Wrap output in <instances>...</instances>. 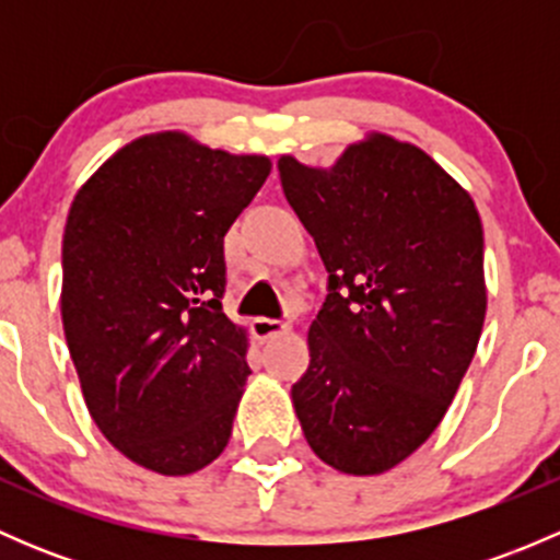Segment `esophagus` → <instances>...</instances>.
<instances>
[{
    "label": "esophagus",
    "instance_id": "obj_1",
    "mask_svg": "<svg viewBox=\"0 0 560 560\" xmlns=\"http://www.w3.org/2000/svg\"><path fill=\"white\" fill-rule=\"evenodd\" d=\"M287 330H290L287 322L268 319V316H257V319H252V336L257 338V341H270V338L281 336V332Z\"/></svg>",
    "mask_w": 560,
    "mask_h": 560
}]
</instances>
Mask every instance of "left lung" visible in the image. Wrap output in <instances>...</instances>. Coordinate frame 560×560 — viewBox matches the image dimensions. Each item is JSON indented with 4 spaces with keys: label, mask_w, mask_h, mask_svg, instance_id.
<instances>
[{
    "label": "left lung",
    "mask_w": 560,
    "mask_h": 560,
    "mask_svg": "<svg viewBox=\"0 0 560 560\" xmlns=\"http://www.w3.org/2000/svg\"><path fill=\"white\" fill-rule=\"evenodd\" d=\"M279 175L327 268L295 415L327 466L382 474L436 431L477 352L482 222L453 175L389 135L330 171L281 156Z\"/></svg>",
    "instance_id": "8db88e82"
}]
</instances>
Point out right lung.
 Returning a JSON list of instances; mask_svg holds the SVG:
<instances>
[{
	"label": "right lung",
	"instance_id": "right-lung-1",
	"mask_svg": "<svg viewBox=\"0 0 560 560\" xmlns=\"http://www.w3.org/2000/svg\"><path fill=\"white\" fill-rule=\"evenodd\" d=\"M268 156L145 135L75 195L61 322L89 415L121 455L184 477L222 455L244 395L246 330L222 308L224 235Z\"/></svg>",
	"mask_w": 560,
	"mask_h": 560
}]
</instances>
